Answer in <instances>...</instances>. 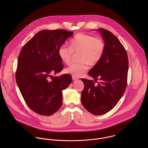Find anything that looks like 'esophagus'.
Segmentation results:
<instances>
[{
  "label": "esophagus",
  "mask_w": 148,
  "mask_h": 148,
  "mask_svg": "<svg viewBox=\"0 0 148 148\" xmlns=\"http://www.w3.org/2000/svg\"><path fill=\"white\" fill-rule=\"evenodd\" d=\"M72 80H73V81H76V80H78V78L76 77H75V76H72Z\"/></svg>",
  "instance_id": "1"
}]
</instances>
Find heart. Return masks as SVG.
<instances>
[{
	"label": "heart",
	"mask_w": 148,
	"mask_h": 148,
	"mask_svg": "<svg viewBox=\"0 0 148 148\" xmlns=\"http://www.w3.org/2000/svg\"><path fill=\"white\" fill-rule=\"evenodd\" d=\"M105 49V44L100 38L80 33L70 41V47L62 45L58 49V55L64 63H70L73 52H80L79 62L73 63L66 68L67 73L75 77L81 76L89 68V64L94 65L101 59Z\"/></svg>",
	"instance_id": "heart-1"
}]
</instances>
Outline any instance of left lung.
Wrapping results in <instances>:
<instances>
[{
	"label": "left lung",
	"mask_w": 148,
	"mask_h": 148,
	"mask_svg": "<svg viewBox=\"0 0 148 148\" xmlns=\"http://www.w3.org/2000/svg\"><path fill=\"white\" fill-rule=\"evenodd\" d=\"M95 30V29H93ZM105 44L100 60L89 71L96 80L82 79L84 88L82 93V103L90 113L99 116L111 110L124 94L127 85L128 58L124 46L110 31L99 28Z\"/></svg>",
	"instance_id": "8db88e82"
}]
</instances>
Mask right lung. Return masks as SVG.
<instances>
[{
  "mask_svg": "<svg viewBox=\"0 0 148 148\" xmlns=\"http://www.w3.org/2000/svg\"><path fill=\"white\" fill-rule=\"evenodd\" d=\"M73 34L65 29L42 30L24 45L19 54L16 83L27 106L39 114L52 115L62 105V91L71 83L72 76L52 75L63 69L58 49Z\"/></svg>",
  "mask_w": 148,
  "mask_h": 148,
  "instance_id": "right-lung-1",
  "label": "right lung"
}]
</instances>
